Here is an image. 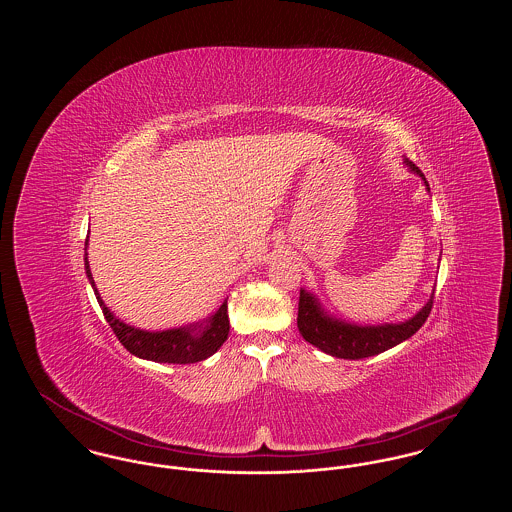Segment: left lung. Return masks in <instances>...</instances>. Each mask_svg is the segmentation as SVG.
<instances>
[{
    "instance_id": "8db88e82",
    "label": "left lung",
    "mask_w": 512,
    "mask_h": 512,
    "mask_svg": "<svg viewBox=\"0 0 512 512\" xmlns=\"http://www.w3.org/2000/svg\"><path fill=\"white\" fill-rule=\"evenodd\" d=\"M405 165L416 172L424 184L426 190L428 182L422 171L413 165V161L405 159ZM434 305V293L430 295L428 303L414 315L413 318L397 324H378V326H357L343 322L340 318L330 317L317 297L307 290L299 293V311H297V328L303 340L313 343L320 351L338 357V359H365L378 353H384L391 347H395L401 341L409 340L414 332L420 330V326L426 322V318Z\"/></svg>"
}]
</instances>
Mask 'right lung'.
<instances>
[{
    "mask_svg": "<svg viewBox=\"0 0 512 512\" xmlns=\"http://www.w3.org/2000/svg\"><path fill=\"white\" fill-rule=\"evenodd\" d=\"M86 247H88V240H86ZM84 268H86V276L94 288V293L98 297L103 317L113 328L115 336L126 347V351H130L132 355H136L140 359L155 361V363H174V365L199 363V361H205L207 357L215 355L219 351L220 345L228 338L230 320H228L226 301L220 305L219 311L215 315H211L203 322L190 324V326L172 328V330H163V332H147V330L128 326L115 317L103 303L98 288H96L92 270H90L88 253L84 257Z\"/></svg>",
    "mask_w": 512,
    "mask_h": 512,
    "instance_id": "add662e5",
    "label": "right lung"
}]
</instances>
